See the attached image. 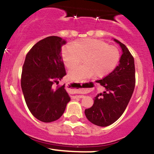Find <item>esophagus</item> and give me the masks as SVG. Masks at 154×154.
I'll use <instances>...</instances> for the list:
<instances>
[{
  "instance_id": "34e87169",
  "label": "esophagus",
  "mask_w": 154,
  "mask_h": 154,
  "mask_svg": "<svg viewBox=\"0 0 154 154\" xmlns=\"http://www.w3.org/2000/svg\"><path fill=\"white\" fill-rule=\"evenodd\" d=\"M81 85H82V84H81ZM74 97V98H83V97H84V95H75V96H73Z\"/></svg>"
}]
</instances>
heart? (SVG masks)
I'll return each mask as SVG.
<instances>
[{"label":"heart","mask_w":154,"mask_h":154,"mask_svg":"<svg viewBox=\"0 0 154 154\" xmlns=\"http://www.w3.org/2000/svg\"><path fill=\"white\" fill-rule=\"evenodd\" d=\"M63 61L68 69L77 66L83 60L85 65L74 69L69 78L82 82L94 75L102 78L112 72L119 64L121 52L117 47L97 39L86 38L76 41L63 48Z\"/></svg>","instance_id":"1"}]
</instances>
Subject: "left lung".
<instances>
[{
    "instance_id": "left-lung-1",
    "label": "left lung",
    "mask_w": 154,
    "mask_h": 154,
    "mask_svg": "<svg viewBox=\"0 0 154 154\" xmlns=\"http://www.w3.org/2000/svg\"><path fill=\"white\" fill-rule=\"evenodd\" d=\"M114 40L122 51L119 65L106 77L96 81L105 88V91L98 93L92 107L85 110L87 119L100 127L109 126L122 115L135 85L133 56L125 45L116 39Z\"/></svg>"
}]
</instances>
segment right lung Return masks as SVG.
Here are the masks:
<instances>
[{
    "label": "right lung",
    "instance_id": "right-lung-1",
    "mask_svg": "<svg viewBox=\"0 0 154 154\" xmlns=\"http://www.w3.org/2000/svg\"><path fill=\"white\" fill-rule=\"evenodd\" d=\"M66 43L57 36L40 40L26 54L22 67L21 86L26 106L43 122L59 119L70 101L65 84L54 88V83L66 75L61 55V46Z\"/></svg>",
    "mask_w": 154,
    "mask_h": 154
}]
</instances>
